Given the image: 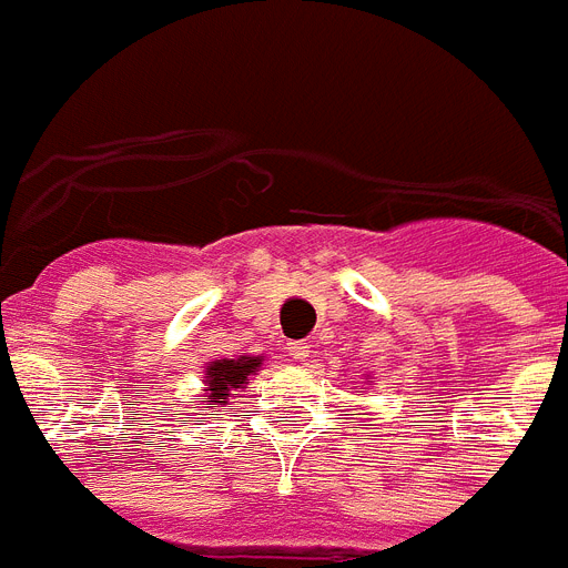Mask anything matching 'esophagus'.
<instances>
[{
	"instance_id": "obj_1",
	"label": "esophagus",
	"mask_w": 568,
	"mask_h": 568,
	"mask_svg": "<svg viewBox=\"0 0 568 568\" xmlns=\"http://www.w3.org/2000/svg\"><path fill=\"white\" fill-rule=\"evenodd\" d=\"M287 355L293 357V361H305L307 355H311V346H307V343H287Z\"/></svg>"
}]
</instances>
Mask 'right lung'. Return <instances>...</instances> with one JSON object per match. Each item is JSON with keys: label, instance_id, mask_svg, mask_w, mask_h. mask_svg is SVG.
<instances>
[{"label": "right lung", "instance_id": "right-lung-1", "mask_svg": "<svg viewBox=\"0 0 568 568\" xmlns=\"http://www.w3.org/2000/svg\"><path fill=\"white\" fill-rule=\"evenodd\" d=\"M261 369V357H222V361H213L205 369V389L207 398L213 405H225V398L231 396V389H240L243 384H248V375H255Z\"/></svg>", "mask_w": 568, "mask_h": 568}]
</instances>
